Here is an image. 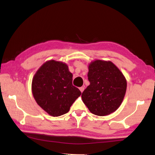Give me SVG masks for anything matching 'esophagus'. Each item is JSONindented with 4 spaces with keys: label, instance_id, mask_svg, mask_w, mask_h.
Returning a JSON list of instances; mask_svg holds the SVG:
<instances>
[{
    "label": "esophagus",
    "instance_id": "34e87169",
    "mask_svg": "<svg viewBox=\"0 0 155 155\" xmlns=\"http://www.w3.org/2000/svg\"><path fill=\"white\" fill-rule=\"evenodd\" d=\"M79 89H80V91H81V93H83V91L84 90V87L83 86V87H80V88H79Z\"/></svg>",
    "mask_w": 155,
    "mask_h": 155
}]
</instances>
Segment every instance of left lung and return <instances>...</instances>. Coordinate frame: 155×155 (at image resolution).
Segmentation results:
<instances>
[{
    "instance_id": "1",
    "label": "left lung",
    "mask_w": 155,
    "mask_h": 155,
    "mask_svg": "<svg viewBox=\"0 0 155 155\" xmlns=\"http://www.w3.org/2000/svg\"><path fill=\"white\" fill-rule=\"evenodd\" d=\"M90 84L82 93V99L92 113L110 114L120 107L127 90L124 75L110 61L97 60L88 67Z\"/></svg>"
}]
</instances>
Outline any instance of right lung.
Returning <instances> with one entry per match:
<instances>
[{"instance_id":"obj_1","label":"right lung","mask_w":155,"mask_h":155,"mask_svg":"<svg viewBox=\"0 0 155 155\" xmlns=\"http://www.w3.org/2000/svg\"><path fill=\"white\" fill-rule=\"evenodd\" d=\"M72 74L68 66L54 60L46 62L34 76L32 94L37 104L52 117L67 113L81 94L72 85Z\"/></svg>"}]
</instances>
